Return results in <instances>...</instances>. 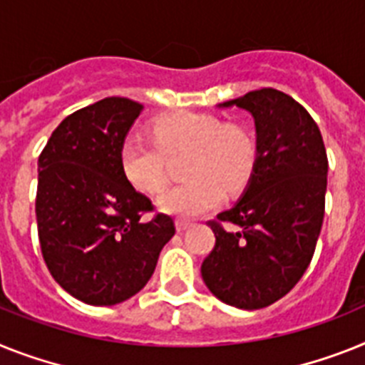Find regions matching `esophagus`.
I'll return each mask as SVG.
<instances>
[{"instance_id": "esophagus-1", "label": "esophagus", "mask_w": 365, "mask_h": 365, "mask_svg": "<svg viewBox=\"0 0 365 365\" xmlns=\"http://www.w3.org/2000/svg\"><path fill=\"white\" fill-rule=\"evenodd\" d=\"M189 226H191V225H189L187 220H176V232H178V234H182V232H185V230H187Z\"/></svg>"}]
</instances>
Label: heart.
I'll return each instance as SVG.
<instances>
[{
    "label": "heart",
    "instance_id": "obj_1",
    "mask_svg": "<svg viewBox=\"0 0 365 365\" xmlns=\"http://www.w3.org/2000/svg\"><path fill=\"white\" fill-rule=\"evenodd\" d=\"M152 135H128L118 163L125 182L143 195H158L168 182V158L189 154L183 178L189 182L158 198V210L192 219L215 210L225 192L237 195L249 185L258 163V143L247 125L225 124L213 115L173 113L152 122Z\"/></svg>",
    "mask_w": 365,
    "mask_h": 365
}]
</instances>
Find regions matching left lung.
<instances>
[{
    "label": "left lung",
    "mask_w": 365,
    "mask_h": 365,
    "mask_svg": "<svg viewBox=\"0 0 365 365\" xmlns=\"http://www.w3.org/2000/svg\"><path fill=\"white\" fill-rule=\"evenodd\" d=\"M249 111L258 163L234 207L210 222L215 247L202 263L213 295L241 310H259L289 293L314 256L324 217L327 150L304 107L277 88L219 103Z\"/></svg>",
    "instance_id": "1"
}]
</instances>
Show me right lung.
<instances>
[{"mask_svg":"<svg viewBox=\"0 0 365 365\" xmlns=\"http://www.w3.org/2000/svg\"><path fill=\"white\" fill-rule=\"evenodd\" d=\"M143 111L128 98H103L66 116L38 158L36 225L44 262L64 292L93 306L139 293L173 240L174 222L125 182L122 140Z\"/></svg>","mask_w":365,"mask_h":365,"instance_id":"obj_1","label":"right lung"}]
</instances>
